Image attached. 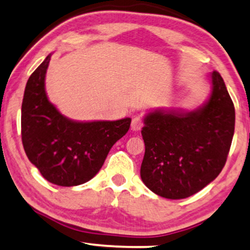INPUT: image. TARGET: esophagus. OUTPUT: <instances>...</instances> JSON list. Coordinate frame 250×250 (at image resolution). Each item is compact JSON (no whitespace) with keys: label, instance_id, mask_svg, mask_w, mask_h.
Returning a JSON list of instances; mask_svg holds the SVG:
<instances>
[{"label":"esophagus","instance_id":"esophagus-1","mask_svg":"<svg viewBox=\"0 0 250 250\" xmlns=\"http://www.w3.org/2000/svg\"><path fill=\"white\" fill-rule=\"evenodd\" d=\"M142 127H143V121H142V118H140V116H135L131 121V130L138 131V130H141Z\"/></svg>","mask_w":250,"mask_h":250}]
</instances>
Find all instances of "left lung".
<instances>
[{
	"label": "left lung",
	"mask_w": 250,
	"mask_h": 250,
	"mask_svg": "<svg viewBox=\"0 0 250 250\" xmlns=\"http://www.w3.org/2000/svg\"><path fill=\"white\" fill-rule=\"evenodd\" d=\"M211 82L210 98L197 109H160L145 115L141 178L162 197H189L213 181L225 166L235 109L219 72L211 74Z\"/></svg>",
	"instance_id": "8db88e82"
}]
</instances>
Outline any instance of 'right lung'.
I'll return each instance as SVG.
<instances>
[{
    "mask_svg": "<svg viewBox=\"0 0 250 250\" xmlns=\"http://www.w3.org/2000/svg\"><path fill=\"white\" fill-rule=\"evenodd\" d=\"M49 54L28 78L21 104V142L31 163L47 181L62 187L87 182L102 168L130 118L77 122L63 116L45 90Z\"/></svg>",
    "mask_w": 250,
    "mask_h": 250,
    "instance_id": "1",
    "label": "right lung"
}]
</instances>
